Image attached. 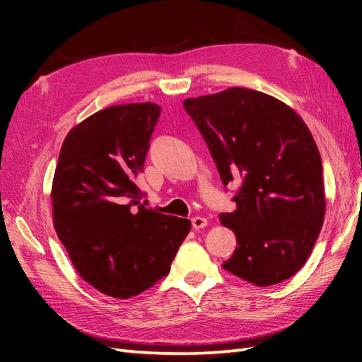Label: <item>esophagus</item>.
Wrapping results in <instances>:
<instances>
[{
	"mask_svg": "<svg viewBox=\"0 0 362 362\" xmlns=\"http://www.w3.org/2000/svg\"><path fill=\"white\" fill-rule=\"evenodd\" d=\"M206 224H209V221L202 216H194L193 219H191V226H193L194 230H201V228L206 227Z\"/></svg>",
	"mask_w": 362,
	"mask_h": 362,
	"instance_id": "1",
	"label": "esophagus"
}]
</instances>
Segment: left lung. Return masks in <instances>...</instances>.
I'll return each instance as SVG.
<instances>
[{
  "label": "left lung",
  "mask_w": 362,
  "mask_h": 362,
  "mask_svg": "<svg viewBox=\"0 0 362 362\" xmlns=\"http://www.w3.org/2000/svg\"><path fill=\"white\" fill-rule=\"evenodd\" d=\"M194 121L222 185L238 182L236 210L219 219L236 236L222 267L271 286L306 263L325 216L322 160L310 129L279 99L249 88L189 98Z\"/></svg>",
  "instance_id": "left-lung-1"
}]
</instances>
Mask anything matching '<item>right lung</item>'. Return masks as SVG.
Masks as SVG:
<instances>
[{
    "mask_svg": "<svg viewBox=\"0 0 362 362\" xmlns=\"http://www.w3.org/2000/svg\"><path fill=\"white\" fill-rule=\"evenodd\" d=\"M160 113L152 103L109 107L71 129L60 149L54 227L76 271L110 297L138 296L165 276L191 228L140 204L135 179Z\"/></svg>",
    "mask_w": 362,
    "mask_h": 362,
    "instance_id": "1",
    "label": "right lung"
}]
</instances>
